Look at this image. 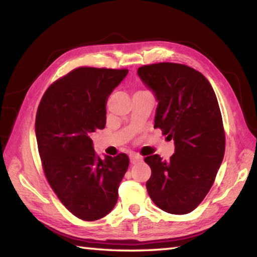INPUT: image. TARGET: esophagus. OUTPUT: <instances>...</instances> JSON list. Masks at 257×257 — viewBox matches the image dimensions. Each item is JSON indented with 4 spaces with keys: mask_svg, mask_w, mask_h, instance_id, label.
I'll return each mask as SVG.
<instances>
[{
    "mask_svg": "<svg viewBox=\"0 0 257 257\" xmlns=\"http://www.w3.org/2000/svg\"><path fill=\"white\" fill-rule=\"evenodd\" d=\"M129 157H130V163H132V164H136V163L141 162L143 160V157L141 155H137V154H132Z\"/></svg>",
    "mask_w": 257,
    "mask_h": 257,
    "instance_id": "34e87169",
    "label": "esophagus"
}]
</instances>
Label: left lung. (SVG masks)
I'll return each mask as SVG.
<instances>
[{"mask_svg": "<svg viewBox=\"0 0 257 257\" xmlns=\"http://www.w3.org/2000/svg\"><path fill=\"white\" fill-rule=\"evenodd\" d=\"M138 75L158 101L154 128L175 145L170 161L157 154L145 158L152 170L147 192L164 211L189 213L211 189L225 154L217 96L201 73L183 64L144 65Z\"/></svg>", "mask_w": 257, "mask_h": 257, "instance_id": "obj_1", "label": "left lung"}]
</instances>
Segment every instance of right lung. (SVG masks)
Listing matches in <instances>:
<instances>
[{"label": "right lung", "mask_w": 257, "mask_h": 257, "mask_svg": "<svg viewBox=\"0 0 257 257\" xmlns=\"http://www.w3.org/2000/svg\"><path fill=\"white\" fill-rule=\"evenodd\" d=\"M128 69L78 67L54 82L36 115V137L49 185L74 216L94 221L118 200L129 166L121 153L101 160L92 135L105 127V105Z\"/></svg>", "instance_id": "right-lung-1"}]
</instances>
